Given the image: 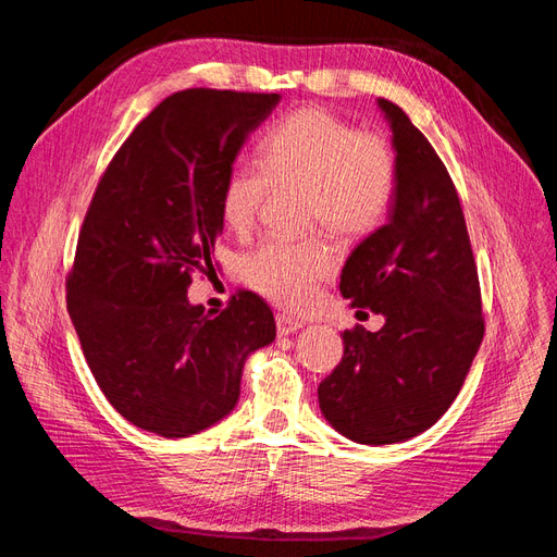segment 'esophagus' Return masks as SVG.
<instances>
[{"mask_svg": "<svg viewBox=\"0 0 557 557\" xmlns=\"http://www.w3.org/2000/svg\"><path fill=\"white\" fill-rule=\"evenodd\" d=\"M276 327H278L281 336H288V334H295L297 330L305 327V323L293 315H276Z\"/></svg>", "mask_w": 557, "mask_h": 557, "instance_id": "34e87169", "label": "esophagus"}]
</instances>
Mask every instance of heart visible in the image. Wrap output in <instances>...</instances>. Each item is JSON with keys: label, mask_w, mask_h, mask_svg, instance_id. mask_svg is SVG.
I'll return each mask as SVG.
<instances>
[{"label": "heart", "mask_w": 557, "mask_h": 557, "mask_svg": "<svg viewBox=\"0 0 557 557\" xmlns=\"http://www.w3.org/2000/svg\"><path fill=\"white\" fill-rule=\"evenodd\" d=\"M269 181L307 188V215L344 237L376 230L393 207L395 158L374 134H360L325 109H299L267 132L262 164L234 162L221 188L223 221L244 232L256 221ZM334 269L323 239L269 237L244 258L246 281L281 307H301Z\"/></svg>", "instance_id": "b5f03b06"}]
</instances>
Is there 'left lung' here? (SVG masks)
<instances>
[{"mask_svg":"<svg viewBox=\"0 0 557 557\" xmlns=\"http://www.w3.org/2000/svg\"><path fill=\"white\" fill-rule=\"evenodd\" d=\"M393 132L397 188L387 221L342 269V295L372 309L379 332H344V358L318 385L327 423L367 446L407 442L458 397L483 339L481 288L458 193L444 162L397 104L376 99Z\"/></svg>","mask_w":557,"mask_h":557,"instance_id":"obj_1","label":"left lung"}]
</instances>
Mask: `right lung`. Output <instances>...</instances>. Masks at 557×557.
Returning <instances> with one entry per match:
<instances>
[{"label":"right lung","mask_w":557,"mask_h":557,"mask_svg":"<svg viewBox=\"0 0 557 557\" xmlns=\"http://www.w3.org/2000/svg\"><path fill=\"white\" fill-rule=\"evenodd\" d=\"M281 95L190 88L134 127L97 185L66 309L90 372L132 425L181 440L230 416L248 356L276 339L248 290L221 315L193 305L223 232L221 188Z\"/></svg>","instance_id":"1"}]
</instances>
